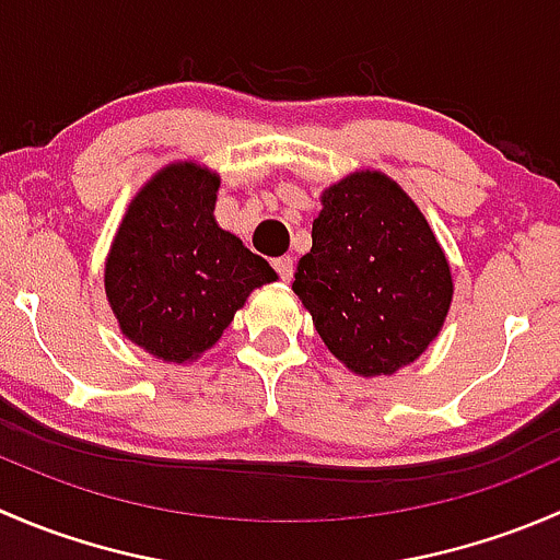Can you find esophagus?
<instances>
[{"instance_id": "obj_1", "label": "esophagus", "mask_w": 560, "mask_h": 560, "mask_svg": "<svg viewBox=\"0 0 560 560\" xmlns=\"http://www.w3.org/2000/svg\"><path fill=\"white\" fill-rule=\"evenodd\" d=\"M273 268H276V273L281 276V279L290 281L292 279V268H295V265H292V257H279V259H273Z\"/></svg>"}]
</instances>
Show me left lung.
<instances>
[{"label":"left lung","instance_id":"1","mask_svg":"<svg viewBox=\"0 0 560 560\" xmlns=\"http://www.w3.org/2000/svg\"><path fill=\"white\" fill-rule=\"evenodd\" d=\"M292 290L347 369L387 376L439 336L453 276L411 197L387 175L365 171L325 189Z\"/></svg>","mask_w":560,"mask_h":560}]
</instances>
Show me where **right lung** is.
I'll list each match as a JSON object with an SVG mask.
<instances>
[{
    "label": "right lung",
    "mask_w": 560,
    "mask_h": 560,
    "mask_svg": "<svg viewBox=\"0 0 560 560\" xmlns=\"http://www.w3.org/2000/svg\"><path fill=\"white\" fill-rule=\"evenodd\" d=\"M219 175L171 165L138 191L105 265V292L124 336L167 363L195 360L222 338L273 268L213 219Z\"/></svg>",
    "instance_id": "obj_1"
}]
</instances>
